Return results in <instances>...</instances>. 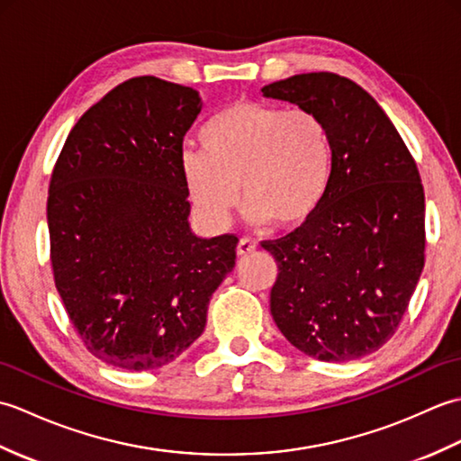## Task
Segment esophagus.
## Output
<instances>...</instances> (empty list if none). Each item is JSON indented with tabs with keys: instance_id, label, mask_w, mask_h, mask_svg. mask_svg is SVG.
I'll return each instance as SVG.
<instances>
[{
	"instance_id": "obj_1",
	"label": "esophagus",
	"mask_w": 461,
	"mask_h": 461,
	"mask_svg": "<svg viewBox=\"0 0 461 461\" xmlns=\"http://www.w3.org/2000/svg\"><path fill=\"white\" fill-rule=\"evenodd\" d=\"M256 249H258L256 241H251L248 238H241L240 243H238V256L240 258H246V256H249V253H253Z\"/></svg>"
}]
</instances>
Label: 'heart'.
I'll use <instances>...</instances> for the list:
<instances>
[{"mask_svg":"<svg viewBox=\"0 0 461 461\" xmlns=\"http://www.w3.org/2000/svg\"><path fill=\"white\" fill-rule=\"evenodd\" d=\"M202 149L184 150L180 172L190 200L213 228H225L240 202L256 225L295 230L325 202L332 180V142L309 109L238 101L200 131Z\"/></svg>","mask_w":461,"mask_h":461,"instance_id":"b5f03b06","label":"heart"}]
</instances>
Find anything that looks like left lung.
I'll use <instances>...</instances> for the list:
<instances>
[{"label":"left lung","mask_w":461,"mask_h":461,"mask_svg":"<svg viewBox=\"0 0 461 461\" xmlns=\"http://www.w3.org/2000/svg\"><path fill=\"white\" fill-rule=\"evenodd\" d=\"M261 93L317 113L332 142V180L317 213L261 243L279 267L273 321L312 358L366 357L393 339L424 269L418 166L386 113L347 77L303 73Z\"/></svg>","instance_id":"left-lung-1"}]
</instances>
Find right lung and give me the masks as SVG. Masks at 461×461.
I'll list each match as a JSON object with an SVG mask.
<instances>
[{
  "label": "right lung",
  "instance_id": "obj_1",
  "mask_svg": "<svg viewBox=\"0 0 461 461\" xmlns=\"http://www.w3.org/2000/svg\"><path fill=\"white\" fill-rule=\"evenodd\" d=\"M200 111L190 86L134 77L81 116L53 168L55 287L86 350L111 366L178 358L236 266L233 233L202 240L188 223L180 156Z\"/></svg>",
  "mask_w": 461,
  "mask_h": 461
}]
</instances>
